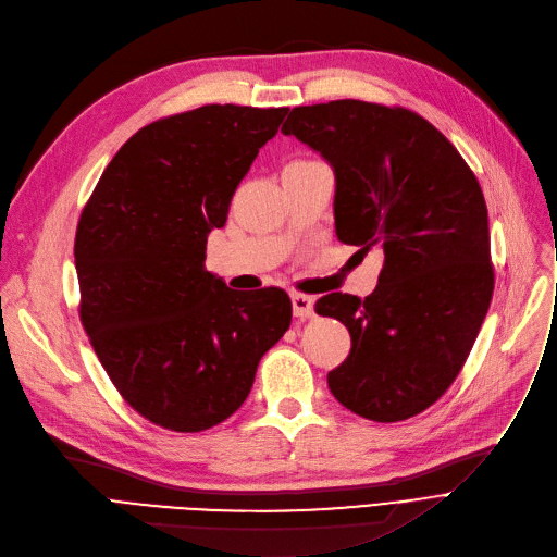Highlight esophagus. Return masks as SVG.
Here are the masks:
<instances>
[{
    "label": "esophagus",
    "instance_id": "34e87169",
    "mask_svg": "<svg viewBox=\"0 0 557 557\" xmlns=\"http://www.w3.org/2000/svg\"><path fill=\"white\" fill-rule=\"evenodd\" d=\"M289 297H292L294 317H299V319L314 317V299L312 297H306V294H301V292H292Z\"/></svg>",
    "mask_w": 557,
    "mask_h": 557
}]
</instances>
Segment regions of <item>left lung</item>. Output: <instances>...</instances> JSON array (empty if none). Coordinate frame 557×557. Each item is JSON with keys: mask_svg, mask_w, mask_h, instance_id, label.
Instances as JSON below:
<instances>
[{"mask_svg": "<svg viewBox=\"0 0 557 557\" xmlns=\"http://www.w3.org/2000/svg\"><path fill=\"white\" fill-rule=\"evenodd\" d=\"M281 133L331 163L337 238L384 253L364 301L333 292L314 306L352 342L329 373L333 396L375 422L411 418L459 375L493 299L481 186L459 150L403 108L301 106Z\"/></svg>", "mask_w": 557, "mask_h": 557, "instance_id": "left-lung-1", "label": "left lung"}]
</instances>
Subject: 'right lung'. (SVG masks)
<instances>
[{
    "instance_id": "1",
    "label": "right lung",
    "mask_w": 557,
    "mask_h": 557,
    "mask_svg": "<svg viewBox=\"0 0 557 557\" xmlns=\"http://www.w3.org/2000/svg\"><path fill=\"white\" fill-rule=\"evenodd\" d=\"M287 108L205 106L129 137L76 232L81 321L123 400L173 432H205L249 396L289 329L278 287L236 292L205 270L207 238Z\"/></svg>"
}]
</instances>
